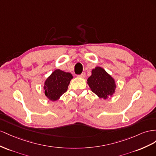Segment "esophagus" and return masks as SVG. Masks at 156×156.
Listing matches in <instances>:
<instances>
[{
	"label": "esophagus",
	"mask_w": 156,
	"mask_h": 156,
	"mask_svg": "<svg viewBox=\"0 0 156 156\" xmlns=\"http://www.w3.org/2000/svg\"><path fill=\"white\" fill-rule=\"evenodd\" d=\"M78 77L82 78H84L86 77V73H82L81 74L78 75Z\"/></svg>",
	"instance_id": "esophagus-1"
}]
</instances>
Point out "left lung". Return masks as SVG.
Instances as JSON below:
<instances>
[{
	"label": "left lung",
	"instance_id": "8db88e82",
	"mask_svg": "<svg viewBox=\"0 0 156 156\" xmlns=\"http://www.w3.org/2000/svg\"><path fill=\"white\" fill-rule=\"evenodd\" d=\"M87 82L91 90L103 99L112 97L116 89L114 78L100 66H96L92 69L91 75L88 78Z\"/></svg>",
	"mask_w": 156,
	"mask_h": 156
}]
</instances>
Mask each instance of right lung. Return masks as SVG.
<instances>
[{
    "label": "right lung",
    "instance_id": "add662e5",
    "mask_svg": "<svg viewBox=\"0 0 156 156\" xmlns=\"http://www.w3.org/2000/svg\"><path fill=\"white\" fill-rule=\"evenodd\" d=\"M73 78L70 73L56 69L49 76L44 82V93L48 99L55 101L68 90L70 80Z\"/></svg>",
    "mask_w": 156,
    "mask_h": 156
}]
</instances>
